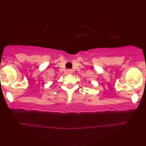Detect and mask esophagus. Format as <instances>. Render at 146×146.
<instances>
[{"label":"esophagus","mask_w":146,"mask_h":146,"mask_svg":"<svg viewBox=\"0 0 146 146\" xmlns=\"http://www.w3.org/2000/svg\"><path fill=\"white\" fill-rule=\"evenodd\" d=\"M66 73H67V74H71L72 71L71 69H67L66 70Z\"/></svg>","instance_id":"34e87169"}]
</instances>
